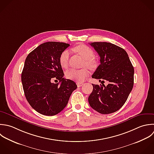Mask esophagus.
<instances>
[{
	"label": "esophagus",
	"instance_id": "1",
	"mask_svg": "<svg viewBox=\"0 0 154 154\" xmlns=\"http://www.w3.org/2000/svg\"><path fill=\"white\" fill-rule=\"evenodd\" d=\"M83 83H81V82H77V86L78 87H81V86H82L83 85Z\"/></svg>",
	"mask_w": 154,
	"mask_h": 154
}]
</instances>
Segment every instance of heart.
Returning <instances> with one entry per match:
<instances>
[{"label": "heart", "mask_w": 154, "mask_h": 154, "mask_svg": "<svg viewBox=\"0 0 154 154\" xmlns=\"http://www.w3.org/2000/svg\"><path fill=\"white\" fill-rule=\"evenodd\" d=\"M74 50L85 59L84 65H86L91 69H94L97 66V60L93 58L94 56V52L91 48L85 44H80L75 47L74 48ZM68 59L69 51L64 50L60 54L59 57V63L62 68H67L68 65ZM88 75L89 71L86 68H83L81 69H71L66 72V77L67 79L79 82H83Z\"/></svg>", "instance_id": "obj_1"}]
</instances>
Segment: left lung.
Returning <instances> with one entry per match:
<instances>
[{
    "instance_id": "8db88e82",
    "label": "left lung",
    "mask_w": 154,
    "mask_h": 154,
    "mask_svg": "<svg viewBox=\"0 0 154 154\" xmlns=\"http://www.w3.org/2000/svg\"><path fill=\"white\" fill-rule=\"evenodd\" d=\"M100 57L101 64L93 74V79L107 80L109 83L94 85L88 98L90 106L101 114L119 110L126 102L134 85V67L126 51L106 42H91ZM103 82V81H102Z\"/></svg>"
}]
</instances>
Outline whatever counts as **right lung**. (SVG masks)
Listing matches in <instances>:
<instances>
[{
  "label": "right lung",
  "instance_id": "add662e5",
  "mask_svg": "<svg viewBox=\"0 0 154 154\" xmlns=\"http://www.w3.org/2000/svg\"><path fill=\"white\" fill-rule=\"evenodd\" d=\"M69 45L59 42H44L25 60L21 73L24 95L31 107L43 115L54 116L63 110L77 88L74 81L63 77L59 63L60 54ZM53 79L59 80L61 84L51 83Z\"/></svg>",
  "mask_w": 154,
  "mask_h": 154
}]
</instances>
